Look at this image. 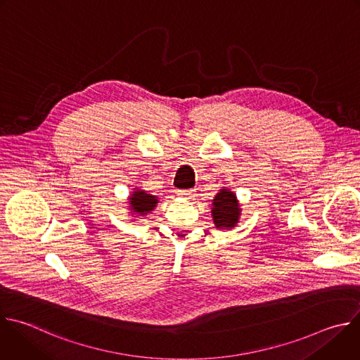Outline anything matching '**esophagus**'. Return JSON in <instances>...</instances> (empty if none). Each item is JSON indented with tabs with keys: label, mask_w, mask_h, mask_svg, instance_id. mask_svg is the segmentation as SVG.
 Here are the masks:
<instances>
[{
	"label": "esophagus",
	"mask_w": 360,
	"mask_h": 360,
	"mask_svg": "<svg viewBox=\"0 0 360 360\" xmlns=\"http://www.w3.org/2000/svg\"><path fill=\"white\" fill-rule=\"evenodd\" d=\"M193 195H195V191H192V189L191 191H179L178 192V196L179 198H185V199H191Z\"/></svg>",
	"instance_id": "obj_1"
}]
</instances>
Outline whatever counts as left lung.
Instances as JSON below:
<instances>
[{"mask_svg": "<svg viewBox=\"0 0 360 360\" xmlns=\"http://www.w3.org/2000/svg\"><path fill=\"white\" fill-rule=\"evenodd\" d=\"M212 219L217 229L231 230L240 221L242 207L236 193L227 188L219 189L212 200Z\"/></svg>", "mask_w": 360, "mask_h": 360, "instance_id": "obj_1", "label": "left lung"}]
</instances>
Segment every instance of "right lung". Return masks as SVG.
Segmentation results:
<instances>
[{
    "label": "right lung",
    "instance_id": "obj_1",
    "mask_svg": "<svg viewBox=\"0 0 360 360\" xmlns=\"http://www.w3.org/2000/svg\"><path fill=\"white\" fill-rule=\"evenodd\" d=\"M158 202H160L158 196L151 195L144 189L134 188V191L129 196V209H130V213H133L131 214L133 217L141 219L153 213Z\"/></svg>",
    "mask_w": 360,
    "mask_h": 360
}]
</instances>
